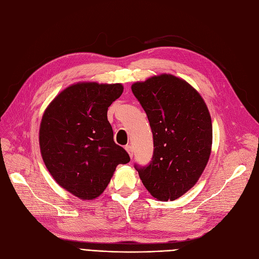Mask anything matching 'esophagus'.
I'll return each mask as SVG.
<instances>
[{"mask_svg":"<svg viewBox=\"0 0 259 259\" xmlns=\"http://www.w3.org/2000/svg\"><path fill=\"white\" fill-rule=\"evenodd\" d=\"M125 150L127 151V153L130 154L131 158H133V153H134V152H133V147L130 146V145H127L126 147H125Z\"/></svg>","mask_w":259,"mask_h":259,"instance_id":"esophagus-1","label":"esophagus"}]
</instances>
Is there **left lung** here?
Instances as JSON below:
<instances>
[{"label":"left lung","instance_id":"left-lung-1","mask_svg":"<svg viewBox=\"0 0 259 259\" xmlns=\"http://www.w3.org/2000/svg\"><path fill=\"white\" fill-rule=\"evenodd\" d=\"M132 92L148 116L154 147L152 161L135 168L153 198L176 200L198 182L209 159L208 109L189 83L171 74L136 82Z\"/></svg>","mask_w":259,"mask_h":259}]
</instances>
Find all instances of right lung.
Segmentation results:
<instances>
[{"instance_id":"add662e5","label":"right lung","mask_w":259,"mask_h":259,"mask_svg":"<svg viewBox=\"0 0 259 259\" xmlns=\"http://www.w3.org/2000/svg\"><path fill=\"white\" fill-rule=\"evenodd\" d=\"M123 85L83 82L69 86L46 108L40 125V149L56 183L81 200L104 192L119 164L130 155L113 140L108 108Z\"/></svg>"}]
</instances>
